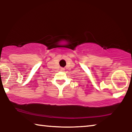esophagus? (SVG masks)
Returning <instances> with one entry per match:
<instances>
[{"mask_svg":"<svg viewBox=\"0 0 132 132\" xmlns=\"http://www.w3.org/2000/svg\"><path fill=\"white\" fill-rule=\"evenodd\" d=\"M61 69H62V70H64V69L63 68H62Z\"/></svg>","mask_w":132,"mask_h":132,"instance_id":"34e87169","label":"esophagus"}]
</instances>
